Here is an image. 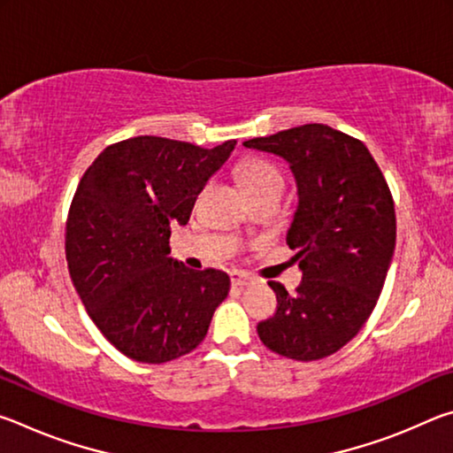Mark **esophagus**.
<instances>
[{
  "instance_id": "1",
  "label": "esophagus",
  "mask_w": 453,
  "mask_h": 453,
  "mask_svg": "<svg viewBox=\"0 0 453 453\" xmlns=\"http://www.w3.org/2000/svg\"><path fill=\"white\" fill-rule=\"evenodd\" d=\"M232 283H234V286L245 288V286H251V283H254V280H251L250 275L243 273V272H232Z\"/></svg>"
}]
</instances>
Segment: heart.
I'll return each instance as SVG.
<instances>
[{
	"instance_id": "obj_1",
	"label": "heart",
	"mask_w": 453,
	"mask_h": 453,
	"mask_svg": "<svg viewBox=\"0 0 453 453\" xmlns=\"http://www.w3.org/2000/svg\"><path fill=\"white\" fill-rule=\"evenodd\" d=\"M237 181L250 197L262 194H281L283 178L278 167L262 157H248L237 165Z\"/></svg>"
}]
</instances>
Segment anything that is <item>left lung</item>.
I'll return each instance as SVG.
<instances>
[{
  "label": "left lung",
  "instance_id": "obj_1",
  "mask_svg": "<svg viewBox=\"0 0 453 453\" xmlns=\"http://www.w3.org/2000/svg\"><path fill=\"white\" fill-rule=\"evenodd\" d=\"M286 159L297 210L286 242L297 250L296 294L267 281L278 310L257 324L265 348L297 362L335 354L372 316L395 248L392 191L365 145L343 132L305 124L243 142Z\"/></svg>",
  "mask_w": 453,
  "mask_h": 453
}]
</instances>
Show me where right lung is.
I'll use <instances>...</instances> for the list:
<instances>
[{"mask_svg":"<svg viewBox=\"0 0 453 453\" xmlns=\"http://www.w3.org/2000/svg\"><path fill=\"white\" fill-rule=\"evenodd\" d=\"M235 140L213 150L137 135L99 153L65 224V257L83 305L121 354L165 364L203 342L229 275L170 257L172 226H186L197 194Z\"/></svg>","mask_w":453,"mask_h":453,"instance_id":"right-lung-1","label":"right lung"}]
</instances>
